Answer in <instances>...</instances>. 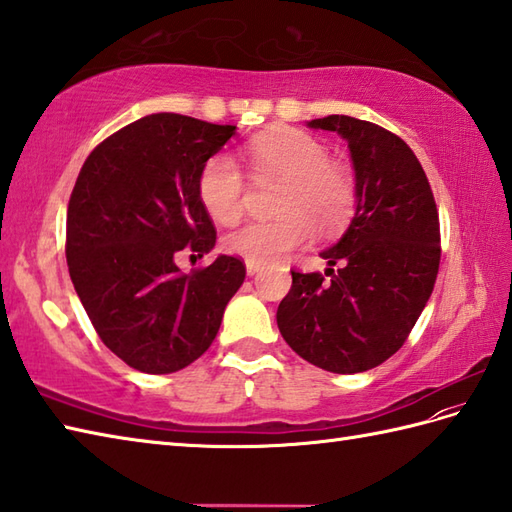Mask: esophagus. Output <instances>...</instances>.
Here are the masks:
<instances>
[{
    "label": "esophagus",
    "instance_id": "1",
    "mask_svg": "<svg viewBox=\"0 0 512 512\" xmlns=\"http://www.w3.org/2000/svg\"><path fill=\"white\" fill-rule=\"evenodd\" d=\"M261 268H264V266L255 264V261H246V272H248V275H251V277H255Z\"/></svg>",
    "mask_w": 512,
    "mask_h": 512
}]
</instances>
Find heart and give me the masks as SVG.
<instances>
[{
  "instance_id": "obj_1",
  "label": "heart",
  "mask_w": 512,
  "mask_h": 512,
  "mask_svg": "<svg viewBox=\"0 0 512 512\" xmlns=\"http://www.w3.org/2000/svg\"><path fill=\"white\" fill-rule=\"evenodd\" d=\"M248 154L261 172L288 181L281 196V220H251L227 235V248L255 264H272L312 240L316 227L338 231L355 205L353 178L331 163L329 150L301 130H279L255 139ZM198 198L209 216L229 224L242 211L244 174L231 154L220 152L202 165Z\"/></svg>"
}]
</instances>
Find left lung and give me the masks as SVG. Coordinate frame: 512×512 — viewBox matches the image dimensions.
Listing matches in <instances>:
<instances>
[{
	"instance_id": "1",
	"label": "left lung",
	"mask_w": 512,
	"mask_h": 512,
	"mask_svg": "<svg viewBox=\"0 0 512 512\" xmlns=\"http://www.w3.org/2000/svg\"><path fill=\"white\" fill-rule=\"evenodd\" d=\"M349 144L355 213L318 272H292L279 303L283 340L329 373H364L401 349L434 290L441 231L430 183L408 144L386 128L329 115L307 122ZM341 268L334 273L333 266Z\"/></svg>"
}]
</instances>
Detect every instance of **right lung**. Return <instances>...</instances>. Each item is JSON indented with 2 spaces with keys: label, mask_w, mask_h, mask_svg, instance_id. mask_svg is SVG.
<instances>
[{
  "label": "right lung",
  "mask_w": 512,
  "mask_h": 512,
  "mask_svg": "<svg viewBox=\"0 0 512 512\" xmlns=\"http://www.w3.org/2000/svg\"><path fill=\"white\" fill-rule=\"evenodd\" d=\"M235 128L146 115L89 154L71 192V283L102 342L141 373H174L198 360L244 283L237 257L218 255L192 275L174 261L183 248L202 257L216 246L198 174Z\"/></svg>",
  "instance_id": "add662e5"
}]
</instances>
